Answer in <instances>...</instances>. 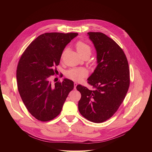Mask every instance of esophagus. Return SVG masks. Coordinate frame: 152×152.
Returning a JSON list of instances; mask_svg holds the SVG:
<instances>
[{
    "instance_id": "34e87169",
    "label": "esophagus",
    "mask_w": 152,
    "mask_h": 152,
    "mask_svg": "<svg viewBox=\"0 0 152 152\" xmlns=\"http://www.w3.org/2000/svg\"><path fill=\"white\" fill-rule=\"evenodd\" d=\"M77 85H78V84H77V83H74V89H76V87L77 86Z\"/></svg>"
}]
</instances>
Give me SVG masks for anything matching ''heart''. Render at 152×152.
<instances>
[{
    "label": "heart",
    "instance_id": "1",
    "mask_svg": "<svg viewBox=\"0 0 152 152\" xmlns=\"http://www.w3.org/2000/svg\"><path fill=\"white\" fill-rule=\"evenodd\" d=\"M76 50L78 54L81 56L86 54L91 55V47L83 42H78L76 44ZM88 74V71L85 68H75L68 70L66 72V76L75 81H78L83 79Z\"/></svg>",
    "mask_w": 152,
    "mask_h": 152
}]
</instances>
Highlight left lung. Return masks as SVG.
<instances>
[{
    "label": "left lung",
    "instance_id": "left-lung-1",
    "mask_svg": "<svg viewBox=\"0 0 152 152\" xmlns=\"http://www.w3.org/2000/svg\"><path fill=\"white\" fill-rule=\"evenodd\" d=\"M96 52L97 66L88 78L94 89L78 85L81 98L80 113L94 123L106 121L123 102L130 84L128 62L122 49L114 40L99 32L88 33Z\"/></svg>",
    "mask_w": 152,
    "mask_h": 152
}]
</instances>
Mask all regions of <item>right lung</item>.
<instances>
[{
  "label": "right lung",
  "mask_w": 152,
  "mask_h": 152,
  "mask_svg": "<svg viewBox=\"0 0 152 152\" xmlns=\"http://www.w3.org/2000/svg\"><path fill=\"white\" fill-rule=\"evenodd\" d=\"M78 34H43L27 47L19 61L16 78L20 95L28 112L40 121L57 116L74 88V82L67 78L53 86L50 77L54 75L65 46Z\"/></svg>",
  "instance_id": "add662e5"
}]
</instances>
